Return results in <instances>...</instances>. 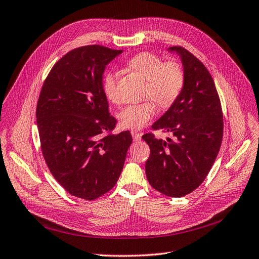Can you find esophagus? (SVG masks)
<instances>
[{"label":"esophagus","instance_id":"34e87169","mask_svg":"<svg viewBox=\"0 0 259 259\" xmlns=\"http://www.w3.org/2000/svg\"><path fill=\"white\" fill-rule=\"evenodd\" d=\"M131 136H132V138H134V140H135L136 142H137V141H140V140H141V134H140V132H137V131L132 130V131H131Z\"/></svg>","mask_w":259,"mask_h":259}]
</instances>
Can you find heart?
I'll return each instance as SVG.
<instances>
[{
	"instance_id": "obj_1",
	"label": "heart",
	"mask_w": 259,
	"mask_h": 259,
	"mask_svg": "<svg viewBox=\"0 0 259 259\" xmlns=\"http://www.w3.org/2000/svg\"><path fill=\"white\" fill-rule=\"evenodd\" d=\"M127 65L145 80L142 95L146 100L123 107L118 117L123 128L141 129L156 115L155 101L161 107H169L179 98L184 85V72L179 64L164 62L150 52L131 57ZM118 79L119 75L116 71H108L103 79V90L112 103L120 102Z\"/></svg>"
}]
</instances>
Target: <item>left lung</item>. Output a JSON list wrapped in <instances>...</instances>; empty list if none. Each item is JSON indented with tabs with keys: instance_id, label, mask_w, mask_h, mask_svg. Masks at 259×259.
<instances>
[{
	"instance_id": "obj_1",
	"label": "left lung",
	"mask_w": 259,
	"mask_h": 259,
	"mask_svg": "<svg viewBox=\"0 0 259 259\" xmlns=\"http://www.w3.org/2000/svg\"><path fill=\"white\" fill-rule=\"evenodd\" d=\"M181 58L184 85L179 98L154 130L170 132L174 140L142 137L151 154L145 174L151 186L170 197H182L201 186L215 162L224 135L223 109L215 82L204 64L182 47H171Z\"/></svg>"
}]
</instances>
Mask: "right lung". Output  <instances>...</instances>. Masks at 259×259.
Returning a JSON list of instances; mask_svg holds the SVG:
<instances>
[{"label": "right lung", "mask_w": 259, "mask_h": 259, "mask_svg": "<svg viewBox=\"0 0 259 259\" xmlns=\"http://www.w3.org/2000/svg\"><path fill=\"white\" fill-rule=\"evenodd\" d=\"M121 52L102 46L68 52L51 69L36 104L41 150L51 174L69 194L88 201L115 186L132 143L129 131L112 134L116 119L103 90L106 65Z\"/></svg>", "instance_id": "1"}]
</instances>
